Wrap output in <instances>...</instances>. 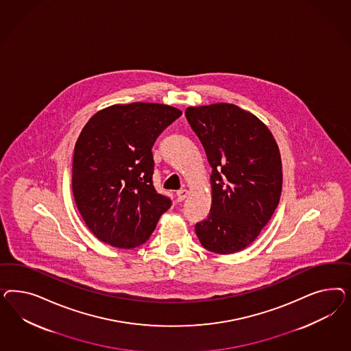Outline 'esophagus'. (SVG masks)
I'll use <instances>...</instances> for the list:
<instances>
[{
    "instance_id": "34e87169",
    "label": "esophagus",
    "mask_w": 351,
    "mask_h": 351,
    "mask_svg": "<svg viewBox=\"0 0 351 351\" xmlns=\"http://www.w3.org/2000/svg\"><path fill=\"white\" fill-rule=\"evenodd\" d=\"M188 195V191L186 189H180V191H176V198L179 202H182Z\"/></svg>"
}]
</instances>
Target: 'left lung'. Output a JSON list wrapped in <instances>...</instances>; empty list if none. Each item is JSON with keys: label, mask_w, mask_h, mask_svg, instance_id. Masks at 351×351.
<instances>
[{"label": "left lung", "mask_w": 351, "mask_h": 351, "mask_svg": "<svg viewBox=\"0 0 351 351\" xmlns=\"http://www.w3.org/2000/svg\"><path fill=\"white\" fill-rule=\"evenodd\" d=\"M185 117L213 167L211 210L195 223V234L215 254L242 251L279 203L283 175L276 138L258 118L234 104L189 106Z\"/></svg>", "instance_id": "1"}]
</instances>
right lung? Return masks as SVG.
Wrapping results in <instances>:
<instances>
[{
    "label": "right lung",
    "instance_id": "obj_1",
    "mask_svg": "<svg viewBox=\"0 0 351 351\" xmlns=\"http://www.w3.org/2000/svg\"><path fill=\"white\" fill-rule=\"evenodd\" d=\"M180 116L165 104H117L97 112L82 128L72 189L86 225L101 242L119 248L143 245L170 208V198L153 185L152 148Z\"/></svg>",
    "mask_w": 351,
    "mask_h": 351
}]
</instances>
